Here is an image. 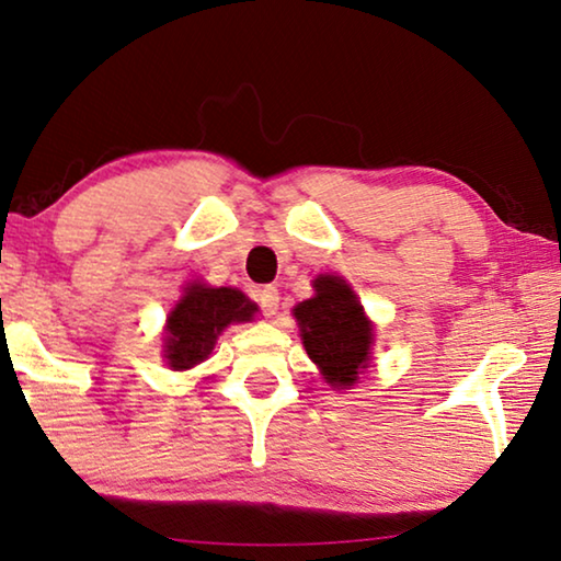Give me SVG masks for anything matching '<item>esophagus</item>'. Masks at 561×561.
<instances>
[{
    "mask_svg": "<svg viewBox=\"0 0 561 561\" xmlns=\"http://www.w3.org/2000/svg\"><path fill=\"white\" fill-rule=\"evenodd\" d=\"M256 302L262 307L264 314H277L279 309V289L277 287H262L256 295Z\"/></svg>",
    "mask_w": 561,
    "mask_h": 561,
    "instance_id": "34e87169",
    "label": "esophagus"
}]
</instances>
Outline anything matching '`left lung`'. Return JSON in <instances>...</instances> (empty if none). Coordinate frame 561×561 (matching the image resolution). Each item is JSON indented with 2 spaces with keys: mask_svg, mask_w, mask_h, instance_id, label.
Wrapping results in <instances>:
<instances>
[{
  "mask_svg": "<svg viewBox=\"0 0 561 561\" xmlns=\"http://www.w3.org/2000/svg\"><path fill=\"white\" fill-rule=\"evenodd\" d=\"M295 317L307 355L320 367L324 380L334 388L357 382L370 357L373 324L345 279L320 274L314 279V297L299 302Z\"/></svg>",
  "mask_w": 561,
  "mask_h": 561,
  "instance_id": "obj_1",
  "label": "left lung"
}]
</instances>
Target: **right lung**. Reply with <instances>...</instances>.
I'll return each mask as SVG.
<instances>
[{
  "label": "right lung",
  "mask_w": 561,
  "mask_h": 561,
  "mask_svg": "<svg viewBox=\"0 0 561 561\" xmlns=\"http://www.w3.org/2000/svg\"><path fill=\"white\" fill-rule=\"evenodd\" d=\"M254 312L256 305L239 289L191 284L165 324V360L173 370H188L204 363L219 332L231 322L252 320Z\"/></svg>",
  "instance_id": "1"
}]
</instances>
